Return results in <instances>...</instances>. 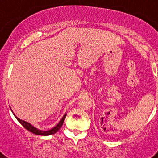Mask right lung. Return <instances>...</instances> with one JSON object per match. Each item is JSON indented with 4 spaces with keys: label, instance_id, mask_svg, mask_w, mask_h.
Instances as JSON below:
<instances>
[{
    "label": "right lung",
    "instance_id": "obj_1",
    "mask_svg": "<svg viewBox=\"0 0 158 158\" xmlns=\"http://www.w3.org/2000/svg\"><path fill=\"white\" fill-rule=\"evenodd\" d=\"M65 116H66V115H65L63 117H62V119L60 120V122L58 123V124H57L56 127H54L52 128L51 130H49V131H40V130H38L37 128H35V127H34L33 126H31V125L30 123H28L25 122V121L22 120V119H19V118H17L16 116V118H17V120L19 121L20 123H21L22 126H23L25 129H27V131H30V132L35 134V135H44V136H46V135H54V134L56 133L57 131H58L60 128L62 127L64 120H65Z\"/></svg>",
    "mask_w": 158,
    "mask_h": 158
}]
</instances>
